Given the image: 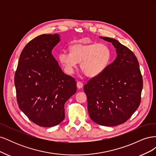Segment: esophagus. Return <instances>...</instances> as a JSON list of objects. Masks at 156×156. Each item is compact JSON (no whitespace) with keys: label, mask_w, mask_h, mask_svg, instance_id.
<instances>
[{"label":"esophagus","mask_w":156,"mask_h":156,"mask_svg":"<svg viewBox=\"0 0 156 156\" xmlns=\"http://www.w3.org/2000/svg\"><path fill=\"white\" fill-rule=\"evenodd\" d=\"M77 87L78 88H81L83 87V83L81 81H77Z\"/></svg>","instance_id":"34e87169"}]
</instances>
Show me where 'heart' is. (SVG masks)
I'll list each match as a JSON object with an SVG mask.
<instances>
[{
    "instance_id": "obj_1",
    "label": "heart",
    "mask_w": 156,
    "mask_h": 156,
    "mask_svg": "<svg viewBox=\"0 0 156 156\" xmlns=\"http://www.w3.org/2000/svg\"><path fill=\"white\" fill-rule=\"evenodd\" d=\"M59 61L68 73H72L77 63L82 72L88 77L100 75L108 66L111 52L104 44L76 43L69 47V53H61Z\"/></svg>"
}]
</instances>
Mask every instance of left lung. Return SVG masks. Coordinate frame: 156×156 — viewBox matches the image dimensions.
<instances>
[{
	"instance_id": "left-lung-1",
	"label": "left lung",
	"mask_w": 156,
	"mask_h": 156,
	"mask_svg": "<svg viewBox=\"0 0 156 156\" xmlns=\"http://www.w3.org/2000/svg\"><path fill=\"white\" fill-rule=\"evenodd\" d=\"M111 42L117 56L103 72L84 87L88 111L92 121L105 126L124 123L139 107L143 77L135 54L115 39L100 37Z\"/></svg>"
}]
</instances>
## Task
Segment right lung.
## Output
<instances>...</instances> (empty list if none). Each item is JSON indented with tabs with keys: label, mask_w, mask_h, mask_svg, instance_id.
Wrapping results in <instances>:
<instances>
[{
	"label": "right lung",
	"mask_w": 156,
	"mask_h": 156,
	"mask_svg": "<svg viewBox=\"0 0 156 156\" xmlns=\"http://www.w3.org/2000/svg\"><path fill=\"white\" fill-rule=\"evenodd\" d=\"M58 34H41L23 49L15 73L18 105L34 124H59L65 117L64 104L77 91L75 79L66 75L52 55Z\"/></svg>",
	"instance_id": "right-lung-1"
}]
</instances>
